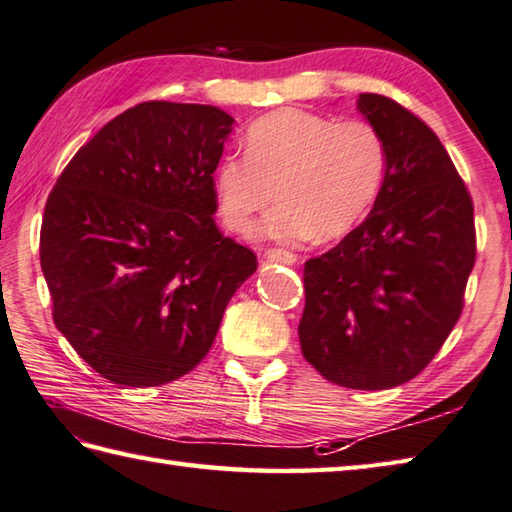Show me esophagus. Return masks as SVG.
Returning <instances> with one entry per match:
<instances>
[{
	"instance_id": "esophagus-1",
	"label": "esophagus",
	"mask_w": 512,
	"mask_h": 512,
	"mask_svg": "<svg viewBox=\"0 0 512 512\" xmlns=\"http://www.w3.org/2000/svg\"><path fill=\"white\" fill-rule=\"evenodd\" d=\"M266 259H268V262L295 264L297 262V255L293 253V250H286V248H268L266 250Z\"/></svg>"
}]
</instances>
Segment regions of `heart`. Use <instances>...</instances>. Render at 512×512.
<instances>
[{"label":"heart","mask_w":512,"mask_h":512,"mask_svg":"<svg viewBox=\"0 0 512 512\" xmlns=\"http://www.w3.org/2000/svg\"><path fill=\"white\" fill-rule=\"evenodd\" d=\"M388 170L384 135L366 119L282 108L246 128L244 155L217 162L213 188L226 228L246 233L282 199L262 233L273 239H337L350 233L382 193Z\"/></svg>","instance_id":"heart-1"}]
</instances>
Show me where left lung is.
I'll return each mask as SVG.
<instances>
[{
    "label": "left lung",
    "mask_w": 512,
    "mask_h": 512,
    "mask_svg": "<svg viewBox=\"0 0 512 512\" xmlns=\"http://www.w3.org/2000/svg\"><path fill=\"white\" fill-rule=\"evenodd\" d=\"M357 108L386 139V182L364 222L306 262L299 344L328 382L386 390L422 373L462 315L475 217L422 119L375 93L359 95Z\"/></svg>",
    "instance_id": "1"
}]
</instances>
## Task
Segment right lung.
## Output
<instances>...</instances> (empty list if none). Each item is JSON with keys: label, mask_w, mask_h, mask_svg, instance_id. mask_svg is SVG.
Listing matches in <instances>:
<instances>
[{"label": "right lung", "mask_w": 512, "mask_h": 512, "mask_svg": "<svg viewBox=\"0 0 512 512\" xmlns=\"http://www.w3.org/2000/svg\"><path fill=\"white\" fill-rule=\"evenodd\" d=\"M233 122L217 106L142 102L79 148L50 190L39 259L55 326L108 382L190 373L257 270L213 217Z\"/></svg>", "instance_id": "obj_1"}]
</instances>
